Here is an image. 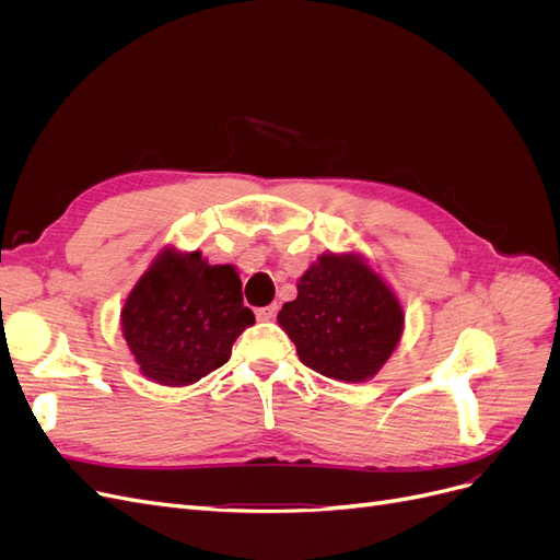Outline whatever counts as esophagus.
I'll list each match as a JSON object with an SVG mask.
<instances>
[{"mask_svg":"<svg viewBox=\"0 0 560 560\" xmlns=\"http://www.w3.org/2000/svg\"><path fill=\"white\" fill-rule=\"evenodd\" d=\"M276 313H278V306H264V308H257V311H254V315H257V319H259V322L273 319V317H276Z\"/></svg>","mask_w":560,"mask_h":560,"instance_id":"esophagus-1","label":"esophagus"}]
</instances>
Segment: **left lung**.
I'll use <instances>...</instances> for the list:
<instances>
[{
    "label": "left lung",
    "mask_w": 560,
    "mask_h": 560,
    "mask_svg": "<svg viewBox=\"0 0 560 560\" xmlns=\"http://www.w3.org/2000/svg\"><path fill=\"white\" fill-rule=\"evenodd\" d=\"M296 299L278 313L299 360L317 374L374 378L404 331L401 303L360 254L327 252L299 278Z\"/></svg>",
    "instance_id": "1"
}]
</instances>
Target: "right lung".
<instances>
[{
    "instance_id": "1",
    "label": "right lung",
    "mask_w": 560,
    "mask_h": 560,
    "mask_svg": "<svg viewBox=\"0 0 560 560\" xmlns=\"http://www.w3.org/2000/svg\"><path fill=\"white\" fill-rule=\"evenodd\" d=\"M254 313L243 306L235 266L165 247L132 287L121 331L140 371L159 385L184 387L229 362Z\"/></svg>"
}]
</instances>
